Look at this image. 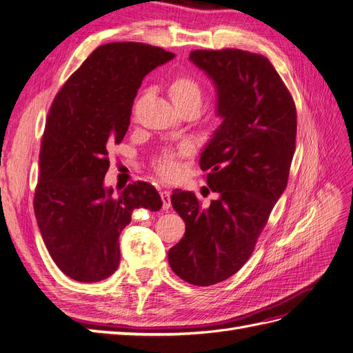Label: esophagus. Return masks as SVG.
I'll list each match as a JSON object with an SVG mask.
<instances>
[{"instance_id":"esophagus-1","label":"esophagus","mask_w":353,"mask_h":353,"mask_svg":"<svg viewBox=\"0 0 353 353\" xmlns=\"http://www.w3.org/2000/svg\"><path fill=\"white\" fill-rule=\"evenodd\" d=\"M160 199H162V208L169 209L170 208V193L168 190L160 191Z\"/></svg>"}]
</instances>
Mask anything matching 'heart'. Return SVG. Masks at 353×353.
Masks as SVG:
<instances>
[{
    "instance_id": "obj_1",
    "label": "heart",
    "mask_w": 353,
    "mask_h": 353,
    "mask_svg": "<svg viewBox=\"0 0 353 353\" xmlns=\"http://www.w3.org/2000/svg\"><path fill=\"white\" fill-rule=\"evenodd\" d=\"M169 95L178 109L190 104L199 108L201 101V87L190 74H178L169 82ZM188 152L187 145L178 148V152H163L154 160L157 175L166 181L176 179L181 175L179 156H184Z\"/></svg>"
}]
</instances>
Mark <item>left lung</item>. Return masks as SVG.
Listing matches in <instances>:
<instances>
[{
    "label": "left lung",
    "instance_id": "1",
    "mask_svg": "<svg viewBox=\"0 0 353 353\" xmlns=\"http://www.w3.org/2000/svg\"><path fill=\"white\" fill-rule=\"evenodd\" d=\"M190 60L209 74L218 92L222 123L200 156L218 199L203 208L194 193L174 190L170 201L185 234L169 249L168 261L179 279L206 287L230 279L253 253L287 187L297 113L290 91L262 54L196 50Z\"/></svg>",
    "mask_w": 353,
    "mask_h": 353
}]
</instances>
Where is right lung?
<instances>
[{
    "label": "right lung",
    "mask_w": 353,
    "mask_h": 353,
    "mask_svg": "<svg viewBox=\"0 0 353 353\" xmlns=\"http://www.w3.org/2000/svg\"><path fill=\"white\" fill-rule=\"evenodd\" d=\"M174 56L143 42L104 44L52 100L41 140L34 209L50 256L74 281L110 276L119 266V236L132 212L162 208L152 184L137 181L114 197L104 176L109 150L123 140L144 77Z\"/></svg>",
    "instance_id": "obj_1"
}]
</instances>
